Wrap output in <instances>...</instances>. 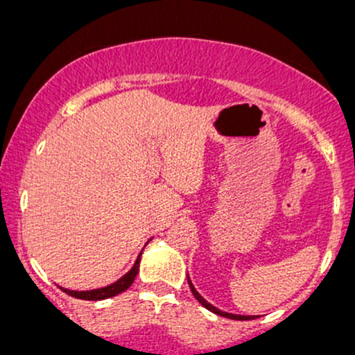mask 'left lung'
<instances>
[{
    "instance_id": "left-lung-1",
    "label": "left lung",
    "mask_w": 355,
    "mask_h": 355,
    "mask_svg": "<svg viewBox=\"0 0 355 355\" xmlns=\"http://www.w3.org/2000/svg\"><path fill=\"white\" fill-rule=\"evenodd\" d=\"M187 280H189L190 291H191V294H193L195 299H197L198 302H200V304L203 305V307H205V309H209L210 312L217 313V315L227 317V319H234V320H248V319H255V317H257V315H239V313H229V312H223V311H220V309L214 307V305H211L210 302H207V300L203 299V297H202L200 294H198V292H197V288H195V287H193V284H191L190 277H187Z\"/></svg>"
}]
</instances>
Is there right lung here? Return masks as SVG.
I'll return each mask as SVG.
<instances>
[{
    "mask_svg": "<svg viewBox=\"0 0 355 355\" xmlns=\"http://www.w3.org/2000/svg\"><path fill=\"white\" fill-rule=\"evenodd\" d=\"M140 257H141V252L140 255L137 257L133 267L130 268L121 279H118L116 282L107 285V287L93 288V291H70V288L61 287V291H64L68 295L76 297V299H81V300H103V299H110V297H115L118 294H121V292H125L126 288L133 284V280H135V277L138 274V267H140Z\"/></svg>",
    "mask_w": 355,
    "mask_h": 355,
    "instance_id": "right-lung-1",
    "label": "right lung"
}]
</instances>
